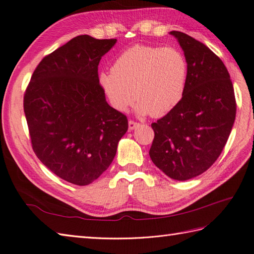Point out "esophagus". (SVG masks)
<instances>
[{
    "instance_id": "obj_1",
    "label": "esophagus",
    "mask_w": 254,
    "mask_h": 254,
    "mask_svg": "<svg viewBox=\"0 0 254 254\" xmlns=\"http://www.w3.org/2000/svg\"><path fill=\"white\" fill-rule=\"evenodd\" d=\"M139 125H140L139 123H136V122H134V121H132V120H130V121H129V123H128L129 130H133L135 127H137Z\"/></svg>"
}]
</instances>
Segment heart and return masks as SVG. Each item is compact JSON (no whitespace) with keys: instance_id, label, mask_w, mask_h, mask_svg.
<instances>
[{"instance_id":"b5f03b06","label":"heart","mask_w":254,"mask_h":254,"mask_svg":"<svg viewBox=\"0 0 254 254\" xmlns=\"http://www.w3.org/2000/svg\"><path fill=\"white\" fill-rule=\"evenodd\" d=\"M188 76L179 50L135 45L121 54L112 70L99 74V84L115 110L126 112L136 98L139 114L162 118L182 102Z\"/></svg>"}]
</instances>
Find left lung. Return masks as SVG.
<instances>
[{
  "label": "left lung",
  "mask_w": 254,
  "mask_h": 254,
  "mask_svg": "<svg viewBox=\"0 0 254 254\" xmlns=\"http://www.w3.org/2000/svg\"><path fill=\"white\" fill-rule=\"evenodd\" d=\"M171 34L189 64L187 92L176 109L151 124L149 156L166 176L184 181L209 170L220 156L234 124L236 102L221 59L193 37Z\"/></svg>",
  "instance_id": "8db88e82"
}]
</instances>
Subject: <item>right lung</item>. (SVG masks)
I'll list each match as a JSON object with an SVG mask.
<instances>
[{"mask_svg":"<svg viewBox=\"0 0 254 254\" xmlns=\"http://www.w3.org/2000/svg\"><path fill=\"white\" fill-rule=\"evenodd\" d=\"M117 39L73 38L37 65L24 93L33 149L59 178L87 186L110 166L128 129L106 102L98 64Z\"/></svg>","mask_w":254,"mask_h":254,"instance_id":"add662e5","label":"right lung"}]
</instances>
